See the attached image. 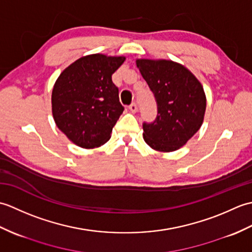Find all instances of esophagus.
<instances>
[{
    "instance_id": "esophagus-1",
    "label": "esophagus",
    "mask_w": 252,
    "mask_h": 252,
    "mask_svg": "<svg viewBox=\"0 0 252 252\" xmlns=\"http://www.w3.org/2000/svg\"><path fill=\"white\" fill-rule=\"evenodd\" d=\"M129 109L132 111V112H136L137 111V106L135 103H132L130 106H129Z\"/></svg>"
}]
</instances>
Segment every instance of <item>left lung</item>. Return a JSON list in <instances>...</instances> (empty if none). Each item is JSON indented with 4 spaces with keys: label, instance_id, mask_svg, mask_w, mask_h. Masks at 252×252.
<instances>
[{
    "label": "left lung",
    "instance_id": "8db88e82",
    "mask_svg": "<svg viewBox=\"0 0 252 252\" xmlns=\"http://www.w3.org/2000/svg\"><path fill=\"white\" fill-rule=\"evenodd\" d=\"M136 66L157 101L158 114L143 123L147 145L158 152H174L200 129L206 111V94L189 69L172 61L136 60Z\"/></svg>",
    "mask_w": 252,
    "mask_h": 252
}]
</instances>
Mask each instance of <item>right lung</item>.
<instances>
[{
    "instance_id": "right-lung-1",
    "label": "right lung",
    "mask_w": 252,
    "mask_h": 252,
    "mask_svg": "<svg viewBox=\"0 0 252 252\" xmlns=\"http://www.w3.org/2000/svg\"><path fill=\"white\" fill-rule=\"evenodd\" d=\"M123 56L92 54L63 70L52 92L56 126L76 145L95 148L109 141L112 127L125 110L111 76Z\"/></svg>"
}]
</instances>
